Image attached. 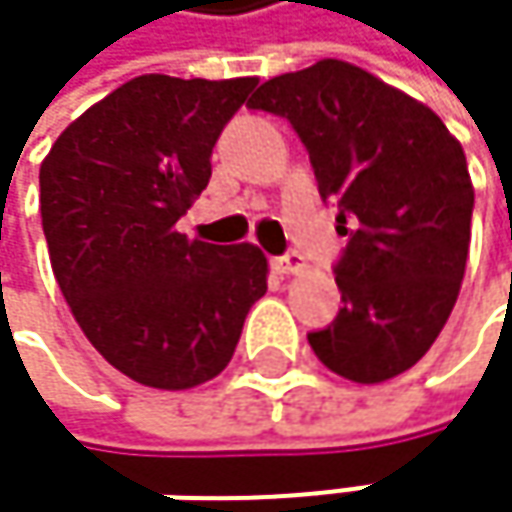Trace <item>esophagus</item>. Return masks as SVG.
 Masks as SVG:
<instances>
[{"mask_svg":"<svg viewBox=\"0 0 512 512\" xmlns=\"http://www.w3.org/2000/svg\"><path fill=\"white\" fill-rule=\"evenodd\" d=\"M272 269H275L278 275H299V272H305V257L299 255V252L275 257V260H272Z\"/></svg>","mask_w":512,"mask_h":512,"instance_id":"34e87169","label":"esophagus"}]
</instances>
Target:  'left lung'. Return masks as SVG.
Segmentation results:
<instances>
[{
    "label": "left lung",
    "instance_id": "obj_1",
    "mask_svg": "<svg viewBox=\"0 0 512 512\" xmlns=\"http://www.w3.org/2000/svg\"><path fill=\"white\" fill-rule=\"evenodd\" d=\"M249 109L290 121L350 237L335 266L344 308L308 335L311 350L361 385L409 370L465 275L474 189L462 145L433 109L338 58L263 82Z\"/></svg>",
    "mask_w": 512,
    "mask_h": 512
}]
</instances>
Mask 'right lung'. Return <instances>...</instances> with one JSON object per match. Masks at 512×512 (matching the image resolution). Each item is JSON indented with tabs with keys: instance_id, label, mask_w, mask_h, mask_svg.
<instances>
[{
	"instance_id": "1",
	"label": "right lung",
	"mask_w": 512,
	"mask_h": 512,
	"mask_svg": "<svg viewBox=\"0 0 512 512\" xmlns=\"http://www.w3.org/2000/svg\"><path fill=\"white\" fill-rule=\"evenodd\" d=\"M255 85L136 76L82 112L41 162L55 281L94 350L142 385L183 391L219 376L266 293L257 246L177 231Z\"/></svg>"
}]
</instances>
